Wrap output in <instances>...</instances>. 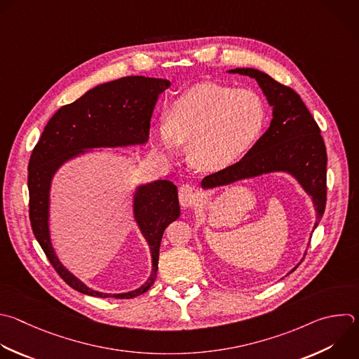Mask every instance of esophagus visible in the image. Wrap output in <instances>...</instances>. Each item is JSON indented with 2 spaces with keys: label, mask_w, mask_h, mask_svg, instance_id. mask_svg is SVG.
Returning a JSON list of instances; mask_svg holds the SVG:
<instances>
[{
  "label": "esophagus",
  "mask_w": 359,
  "mask_h": 359,
  "mask_svg": "<svg viewBox=\"0 0 359 359\" xmlns=\"http://www.w3.org/2000/svg\"><path fill=\"white\" fill-rule=\"evenodd\" d=\"M179 201H180V205L184 207V208L191 207L197 201L196 189L190 184L180 186V189H179Z\"/></svg>",
  "instance_id": "34e87169"
}]
</instances>
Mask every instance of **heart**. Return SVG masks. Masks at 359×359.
<instances>
[{
	"label": "heart",
	"mask_w": 359,
	"mask_h": 359,
	"mask_svg": "<svg viewBox=\"0 0 359 359\" xmlns=\"http://www.w3.org/2000/svg\"><path fill=\"white\" fill-rule=\"evenodd\" d=\"M265 119L264 101L255 91L201 83L166 107L165 124L151 130V142L166 162L177 158L179 145L189 144L196 168L221 170L250 151Z\"/></svg>",
	"instance_id": "b5f03b06"
}]
</instances>
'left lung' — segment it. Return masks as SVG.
Segmentation results:
<instances>
[{
	"mask_svg": "<svg viewBox=\"0 0 359 359\" xmlns=\"http://www.w3.org/2000/svg\"><path fill=\"white\" fill-rule=\"evenodd\" d=\"M228 73L250 76L258 81L272 107V121L268 131L240 162L205 176L201 189L228 186L266 173H289L311 196L317 215L316 228L327 200V152L313 115L294 90L258 69L238 67Z\"/></svg>",
	"mask_w": 359,
	"mask_h": 359,
	"instance_id": "1",
	"label": "left lung"
}]
</instances>
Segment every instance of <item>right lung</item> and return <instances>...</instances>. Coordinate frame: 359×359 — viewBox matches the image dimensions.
<instances>
[{"instance_id":"obj_1","label":"right lung","mask_w":359,"mask_h":359,"mask_svg":"<svg viewBox=\"0 0 359 359\" xmlns=\"http://www.w3.org/2000/svg\"><path fill=\"white\" fill-rule=\"evenodd\" d=\"M169 86L170 81L166 79L144 76H128L100 84L57 109L32 151L28 165L32 231L59 276L83 294L133 299L149 290L156 279L163 231L180 215L177 187L169 180H155L137 187L134 218L149 245L152 272L141 287L112 294L90 289L59 261L49 229L52 179L63 163L88 152L84 149L147 144L158 97Z\"/></svg>"}]
</instances>
